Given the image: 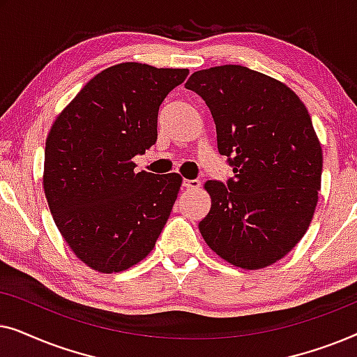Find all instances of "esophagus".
<instances>
[{
  "label": "esophagus",
  "mask_w": 357,
  "mask_h": 357,
  "mask_svg": "<svg viewBox=\"0 0 357 357\" xmlns=\"http://www.w3.org/2000/svg\"><path fill=\"white\" fill-rule=\"evenodd\" d=\"M199 180H188V178H185L183 180V188H187V190H195V188H199Z\"/></svg>",
  "instance_id": "obj_1"
}]
</instances>
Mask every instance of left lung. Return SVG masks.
Masks as SVG:
<instances>
[{"mask_svg": "<svg viewBox=\"0 0 357 357\" xmlns=\"http://www.w3.org/2000/svg\"><path fill=\"white\" fill-rule=\"evenodd\" d=\"M185 87L211 110L234 172L204 183L211 209L199 232L234 266H270L304 237L319 202L324 154L309 112L284 82L241 65L197 71Z\"/></svg>", "mask_w": 357, "mask_h": 357, "instance_id": "8db88e82", "label": "left lung"}]
</instances>
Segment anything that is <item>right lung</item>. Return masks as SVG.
<instances>
[{
  "mask_svg": "<svg viewBox=\"0 0 357 357\" xmlns=\"http://www.w3.org/2000/svg\"><path fill=\"white\" fill-rule=\"evenodd\" d=\"M185 68L126 61L96 75L53 121L43 190L58 231L99 273L135 266L153 250L182 187L178 174L135 172L158 139L159 105Z\"/></svg>",
  "mask_w": 357,
  "mask_h": 357,
  "instance_id": "add662e5",
  "label": "right lung"
}]
</instances>
